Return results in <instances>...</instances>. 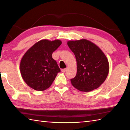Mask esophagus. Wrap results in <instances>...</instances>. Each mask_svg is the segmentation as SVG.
<instances>
[{
    "label": "esophagus",
    "instance_id": "34e87169",
    "mask_svg": "<svg viewBox=\"0 0 130 130\" xmlns=\"http://www.w3.org/2000/svg\"><path fill=\"white\" fill-rule=\"evenodd\" d=\"M67 70V68H65V69H61V71L62 72H65Z\"/></svg>",
    "mask_w": 130,
    "mask_h": 130
}]
</instances>
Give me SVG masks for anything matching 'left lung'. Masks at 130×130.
<instances>
[{
    "mask_svg": "<svg viewBox=\"0 0 130 130\" xmlns=\"http://www.w3.org/2000/svg\"><path fill=\"white\" fill-rule=\"evenodd\" d=\"M67 43L76 60V75L70 80L74 87L88 92L100 87L106 79L109 69L103 52L95 44L85 39L69 41Z\"/></svg>",
    "mask_w": 130,
    "mask_h": 130,
    "instance_id": "left-lung-1",
    "label": "left lung"
}]
</instances>
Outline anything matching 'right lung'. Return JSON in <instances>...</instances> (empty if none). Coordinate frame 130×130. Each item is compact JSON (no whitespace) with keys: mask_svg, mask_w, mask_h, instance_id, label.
<instances>
[{"mask_svg":"<svg viewBox=\"0 0 130 130\" xmlns=\"http://www.w3.org/2000/svg\"><path fill=\"white\" fill-rule=\"evenodd\" d=\"M59 40H42L29 48L22 58L20 71L26 83L32 89H47L60 69L52 54L61 45Z\"/></svg>","mask_w":130,"mask_h":130,"instance_id":"obj_1","label":"right lung"}]
</instances>
